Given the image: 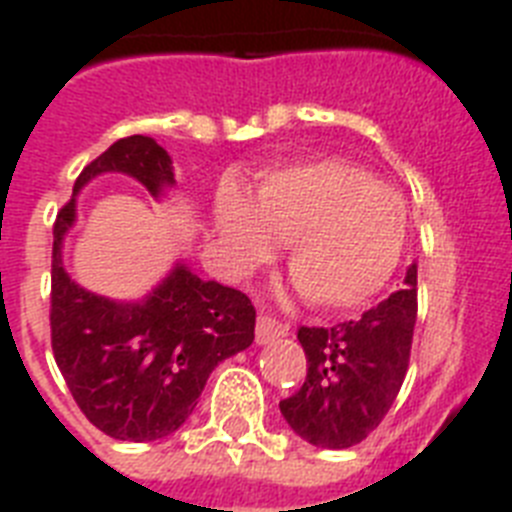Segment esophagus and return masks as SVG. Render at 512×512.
Listing matches in <instances>:
<instances>
[{
  "instance_id": "esophagus-1",
  "label": "esophagus",
  "mask_w": 512,
  "mask_h": 512,
  "mask_svg": "<svg viewBox=\"0 0 512 512\" xmlns=\"http://www.w3.org/2000/svg\"><path fill=\"white\" fill-rule=\"evenodd\" d=\"M287 330H289V325H284V323H279V320L261 315V318L256 320V343H259V346H266V343L287 336Z\"/></svg>"
}]
</instances>
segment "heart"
I'll return each mask as SVG.
<instances>
[{"mask_svg": "<svg viewBox=\"0 0 512 512\" xmlns=\"http://www.w3.org/2000/svg\"><path fill=\"white\" fill-rule=\"evenodd\" d=\"M217 228L246 264L287 241L289 277L325 310L372 300L390 282L408 238V207L390 184L346 158H318L266 171L248 200L225 187Z\"/></svg>", "mask_w": 512, "mask_h": 512, "instance_id": "1", "label": "heart"}]
</instances>
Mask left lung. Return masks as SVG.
<instances>
[{
	"mask_svg": "<svg viewBox=\"0 0 512 512\" xmlns=\"http://www.w3.org/2000/svg\"><path fill=\"white\" fill-rule=\"evenodd\" d=\"M418 318V269L405 287L333 328L297 330L307 356L300 390L279 402L297 436L323 449H348L364 441L390 413L410 364Z\"/></svg>",
	"mask_w": 512,
	"mask_h": 512,
	"instance_id": "8db88e82",
	"label": "left lung"
}]
</instances>
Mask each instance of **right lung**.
<instances>
[{"mask_svg": "<svg viewBox=\"0 0 512 512\" xmlns=\"http://www.w3.org/2000/svg\"><path fill=\"white\" fill-rule=\"evenodd\" d=\"M104 171L135 176L156 197L174 184L171 158L146 135L112 143L84 166L74 194ZM76 217L71 197L53 223L51 346L66 387L92 425L117 441H156L192 415L217 364L253 343L256 310L243 292L176 266L135 305L71 282L61 243Z\"/></svg>", "mask_w": 512, "mask_h": 512, "instance_id": "right-lung-1", "label": "right lung"}]
</instances>
